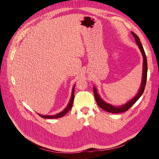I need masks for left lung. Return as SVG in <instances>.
<instances>
[{"label":"left lung","instance_id":"1","mask_svg":"<svg viewBox=\"0 0 159 159\" xmlns=\"http://www.w3.org/2000/svg\"><path fill=\"white\" fill-rule=\"evenodd\" d=\"M133 36L134 37V39H135L136 43L137 46H139V49H140L143 57V75H142V82L141 84V87L140 89H139L138 93L134 96V97L131 99V100L128 102L127 103L124 104L121 106H114V105H112L111 104H109L106 103L105 102L100 98V96L99 95L97 89L95 88V87L93 88V93H94V96H95V99L96 100V102L98 104L99 106L102 108V109L105 110V111H107L111 113H123L125 111H127L128 109L131 107L132 105L135 103L140 98L141 96L144 92V90H145V85L147 83V56L145 54V50L143 49V47L141 44V43L140 42V39L138 37V36L134 34L133 32H131Z\"/></svg>","mask_w":159,"mask_h":159}]
</instances>
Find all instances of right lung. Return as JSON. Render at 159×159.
I'll use <instances>...</instances> for the list:
<instances>
[{"label":"right lung","mask_w":159,"mask_h":159,"mask_svg":"<svg viewBox=\"0 0 159 159\" xmlns=\"http://www.w3.org/2000/svg\"><path fill=\"white\" fill-rule=\"evenodd\" d=\"M74 89H75V85L73 87V89H72V92H71V98L70 100V102L68 103V105H67V107L61 111L60 113H57L56 115H40V116L42 118H44V119H56V118H60L64 116V115L68 113L69 111L71 109V107H72V105H73V102H74Z\"/></svg>","instance_id":"obj_1"}]
</instances>
